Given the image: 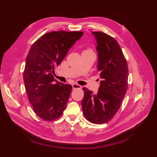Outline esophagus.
<instances>
[{"label":"esophagus","mask_w":157,"mask_h":157,"mask_svg":"<svg viewBox=\"0 0 157 157\" xmlns=\"http://www.w3.org/2000/svg\"><path fill=\"white\" fill-rule=\"evenodd\" d=\"M71 86H72V88H73V89H76V88H79L81 87L79 85H78V84H71Z\"/></svg>","instance_id":"1"}]
</instances>
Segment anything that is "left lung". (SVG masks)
Listing matches in <instances>:
<instances>
[{"instance_id": "8db88e82", "label": "left lung", "mask_w": 157, "mask_h": 157, "mask_svg": "<svg viewBox=\"0 0 157 157\" xmlns=\"http://www.w3.org/2000/svg\"><path fill=\"white\" fill-rule=\"evenodd\" d=\"M98 53L97 71L101 82L97 94L84 88L83 113L92 123L102 124L118 111L128 89V66L122 50L115 40L102 32H92Z\"/></svg>"}]
</instances>
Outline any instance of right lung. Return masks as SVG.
I'll return each instance as SVG.
<instances>
[{"label": "right lung", "instance_id": "obj_1", "mask_svg": "<svg viewBox=\"0 0 157 157\" xmlns=\"http://www.w3.org/2000/svg\"><path fill=\"white\" fill-rule=\"evenodd\" d=\"M83 34L82 32H48L29 49L23 81L34 111L45 121L58 119L67 105L71 86L56 81L52 73Z\"/></svg>", "mask_w": 157, "mask_h": 157}]
</instances>
